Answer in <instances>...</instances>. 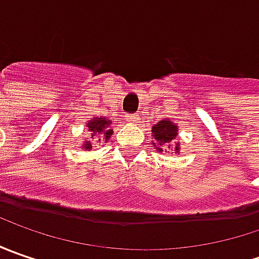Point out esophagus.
Returning a JSON list of instances; mask_svg holds the SVG:
<instances>
[{
  "label": "esophagus",
  "mask_w": 259,
  "mask_h": 259,
  "mask_svg": "<svg viewBox=\"0 0 259 259\" xmlns=\"http://www.w3.org/2000/svg\"><path fill=\"white\" fill-rule=\"evenodd\" d=\"M138 115H135V114H131V115H126V121L128 122H138Z\"/></svg>",
  "instance_id": "1"
}]
</instances>
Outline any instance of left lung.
<instances>
[{
	"instance_id": "1",
	"label": "left lung",
	"mask_w": 259,
	"mask_h": 259,
	"mask_svg": "<svg viewBox=\"0 0 259 259\" xmlns=\"http://www.w3.org/2000/svg\"><path fill=\"white\" fill-rule=\"evenodd\" d=\"M179 135V126L174 124L170 119H161L157 124L153 125L151 130V137L153 140V147L158 153H167L168 150H171L174 153L180 154V143L176 141Z\"/></svg>"
}]
</instances>
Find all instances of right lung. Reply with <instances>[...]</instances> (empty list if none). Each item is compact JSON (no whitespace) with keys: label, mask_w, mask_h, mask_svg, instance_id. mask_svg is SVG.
Instances as JSON below:
<instances>
[{"label":"right lung","mask_w":259,"mask_h":259,"mask_svg":"<svg viewBox=\"0 0 259 259\" xmlns=\"http://www.w3.org/2000/svg\"><path fill=\"white\" fill-rule=\"evenodd\" d=\"M112 124L111 119H106V118H98V116H92L88 122H86V128L88 131L91 133V138L98 141V143H108L111 135L114 134L112 130H109V125ZM80 148H83L85 151H89L92 148V141L86 138L85 141L80 144Z\"/></svg>","instance_id":"add662e5"}]
</instances>
